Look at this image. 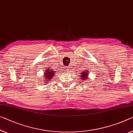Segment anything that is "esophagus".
Returning a JSON list of instances; mask_svg holds the SVG:
<instances>
[{"mask_svg":"<svg viewBox=\"0 0 133 133\" xmlns=\"http://www.w3.org/2000/svg\"><path fill=\"white\" fill-rule=\"evenodd\" d=\"M66 69V71H69V67H66V69Z\"/></svg>","mask_w":133,"mask_h":133,"instance_id":"1","label":"esophagus"}]
</instances>
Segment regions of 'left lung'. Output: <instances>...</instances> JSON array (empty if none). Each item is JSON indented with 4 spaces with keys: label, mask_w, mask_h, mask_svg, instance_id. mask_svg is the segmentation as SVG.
<instances>
[{
    "label": "left lung",
    "mask_w": 133,
    "mask_h": 133,
    "mask_svg": "<svg viewBox=\"0 0 133 133\" xmlns=\"http://www.w3.org/2000/svg\"><path fill=\"white\" fill-rule=\"evenodd\" d=\"M88 72H87V71H84V72H83L81 74H80V76L81 77V79H87V76H88Z\"/></svg>",
    "instance_id": "8db88e82"
}]
</instances>
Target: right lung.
<instances>
[{"label": "right lung", "mask_w": 133, "mask_h": 133, "mask_svg": "<svg viewBox=\"0 0 133 133\" xmlns=\"http://www.w3.org/2000/svg\"><path fill=\"white\" fill-rule=\"evenodd\" d=\"M47 72L44 73V79H46L45 81L46 82H48V81H50V79H52L53 77L54 76L55 71H52V69H48V70H46Z\"/></svg>", "instance_id": "1"}]
</instances>
